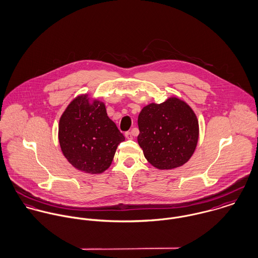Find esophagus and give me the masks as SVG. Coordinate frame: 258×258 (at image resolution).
<instances>
[{"label":"esophagus","instance_id":"34e87169","mask_svg":"<svg viewBox=\"0 0 258 258\" xmlns=\"http://www.w3.org/2000/svg\"><path fill=\"white\" fill-rule=\"evenodd\" d=\"M125 137H126V139H132V138H133V135H132L131 132H126V133H125Z\"/></svg>","mask_w":258,"mask_h":258}]
</instances>
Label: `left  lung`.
<instances>
[{"label": "left lung", "mask_w": 258, "mask_h": 258, "mask_svg": "<svg viewBox=\"0 0 258 258\" xmlns=\"http://www.w3.org/2000/svg\"><path fill=\"white\" fill-rule=\"evenodd\" d=\"M137 137L148 162L159 170L184 165L199 141V121L191 107L179 97L163 103H150L138 116Z\"/></svg>", "instance_id": "1"}]
</instances>
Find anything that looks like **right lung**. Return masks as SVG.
I'll return each instance as SVG.
<instances>
[{
  "instance_id": "add662e5",
  "label": "right lung",
  "mask_w": 258,
  "mask_h": 258,
  "mask_svg": "<svg viewBox=\"0 0 258 258\" xmlns=\"http://www.w3.org/2000/svg\"><path fill=\"white\" fill-rule=\"evenodd\" d=\"M125 140L107 115L103 101L87 93L72 100L60 116L58 142L76 170L101 174L110 167L116 149Z\"/></svg>"
}]
</instances>
